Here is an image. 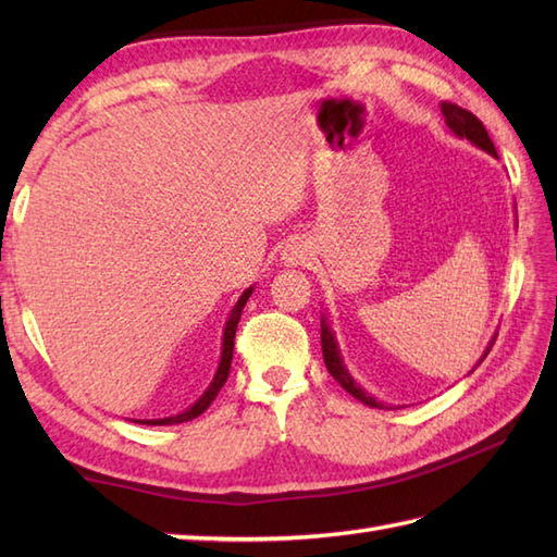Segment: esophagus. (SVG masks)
Here are the masks:
<instances>
[{
  "label": "esophagus",
  "instance_id": "34e87169",
  "mask_svg": "<svg viewBox=\"0 0 557 557\" xmlns=\"http://www.w3.org/2000/svg\"><path fill=\"white\" fill-rule=\"evenodd\" d=\"M282 256H285V260H287V263H292V265H301L304 260H309V251H306L304 246H289Z\"/></svg>",
  "mask_w": 557,
  "mask_h": 557
}]
</instances>
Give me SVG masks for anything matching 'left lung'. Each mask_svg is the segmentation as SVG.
<instances>
[{"label": "left lung", "instance_id": "1", "mask_svg": "<svg viewBox=\"0 0 557 557\" xmlns=\"http://www.w3.org/2000/svg\"><path fill=\"white\" fill-rule=\"evenodd\" d=\"M443 114H445L447 126L453 128V132H455L457 136L469 138L471 144H476L479 148H483L486 152H491V156L498 158V150H495L493 140H491V136H488V132H486V126L481 124V120H479L476 114H471L469 110L459 108V104H455V102H443ZM321 345H323V359H325V366H327L330 375H333L335 381H337L342 387H345L351 397H357L359 401H363V405L381 409V407H383L381 401H375L373 397L366 395L363 389L351 381V375L347 373L345 363H342L339 354H337L335 337H333V333H330V327H327L325 323L321 325ZM488 351H491V349H488ZM488 351H486V354H488Z\"/></svg>", "mask_w": 557, "mask_h": 557}]
</instances>
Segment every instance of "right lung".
Instances as JSON below:
<instances>
[{"label": "right lung", "mask_w": 557, "mask_h": 557, "mask_svg": "<svg viewBox=\"0 0 557 557\" xmlns=\"http://www.w3.org/2000/svg\"><path fill=\"white\" fill-rule=\"evenodd\" d=\"M251 292H253V289H246V292L242 294L239 304L234 306V311H232V318H230L227 327H224V339H222V359H220V369H218V373H215V381H212V383H210V387L206 389V395L200 397V399L196 401V405H194L191 409H186L184 413H176V417H170V419H152V421H140V423H148V425L184 423V421H191V419L200 417V413H203V411H206V409L212 405V399L218 397V393H220V389H222V385L227 383V375H230V369H232V354H234V335H236V325H239L242 311H244V306H246L248 297H251Z\"/></svg>", "instance_id": "1"}]
</instances>
